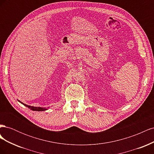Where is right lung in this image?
<instances>
[{
	"label": "right lung",
	"mask_w": 154,
	"mask_h": 154,
	"mask_svg": "<svg viewBox=\"0 0 154 154\" xmlns=\"http://www.w3.org/2000/svg\"><path fill=\"white\" fill-rule=\"evenodd\" d=\"M18 101L20 102V103H21L22 104H23L24 105H25L26 106L28 107L29 109H31V110H34V111H44V110H48V109H46V108H43V107H37V106H33L27 105H26V104H24V103H22V102H21V101Z\"/></svg>",
	"instance_id": "1"
}]
</instances>
